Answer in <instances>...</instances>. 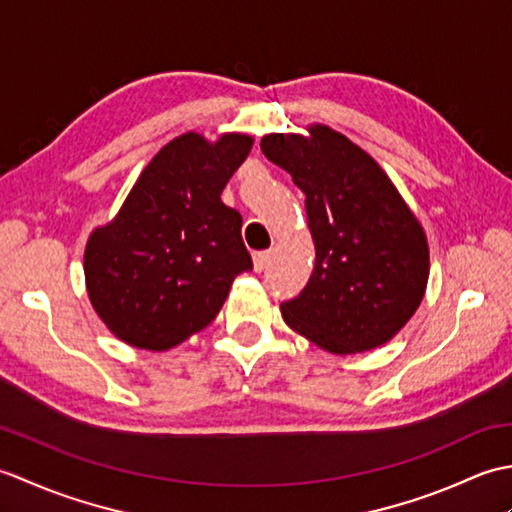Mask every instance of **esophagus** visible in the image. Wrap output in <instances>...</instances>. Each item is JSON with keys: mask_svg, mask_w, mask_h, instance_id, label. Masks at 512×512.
Instances as JSON below:
<instances>
[{"mask_svg": "<svg viewBox=\"0 0 512 512\" xmlns=\"http://www.w3.org/2000/svg\"><path fill=\"white\" fill-rule=\"evenodd\" d=\"M270 259H273V250H259V253H255V257H253V266H255L257 273H262V270H266V268H268Z\"/></svg>", "mask_w": 512, "mask_h": 512, "instance_id": "esophagus-1", "label": "esophagus"}]
</instances>
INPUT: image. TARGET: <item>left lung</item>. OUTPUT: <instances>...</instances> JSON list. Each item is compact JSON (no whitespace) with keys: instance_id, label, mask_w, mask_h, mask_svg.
Here are the masks:
<instances>
[{"instance_id":"8db88e82","label":"left lung","mask_w":512,"mask_h":512,"mask_svg":"<svg viewBox=\"0 0 512 512\" xmlns=\"http://www.w3.org/2000/svg\"><path fill=\"white\" fill-rule=\"evenodd\" d=\"M308 132L262 138L264 156L306 193L317 248L306 288L281 303V314L321 350L367 352L418 310L429 279L427 235L372 156L325 125Z\"/></svg>"}]
</instances>
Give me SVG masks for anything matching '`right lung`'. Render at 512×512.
Masks as SVG:
<instances>
[{
	"label": "right lung",
	"instance_id": "right-lung-1",
	"mask_svg": "<svg viewBox=\"0 0 512 512\" xmlns=\"http://www.w3.org/2000/svg\"><path fill=\"white\" fill-rule=\"evenodd\" d=\"M253 147L246 134L217 143L187 132L140 173L121 211L90 235L85 286L118 339L162 352L204 330L237 275L253 270L242 215L222 191Z\"/></svg>",
	"mask_w": 512,
	"mask_h": 512
}]
</instances>
